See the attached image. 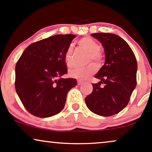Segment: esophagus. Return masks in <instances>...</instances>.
<instances>
[{
	"label": "esophagus",
	"instance_id": "esophagus-1",
	"mask_svg": "<svg viewBox=\"0 0 152 152\" xmlns=\"http://www.w3.org/2000/svg\"><path fill=\"white\" fill-rule=\"evenodd\" d=\"M77 83H78V86L81 85V84L83 83V82L81 81V80H77Z\"/></svg>",
	"mask_w": 152,
	"mask_h": 152
}]
</instances>
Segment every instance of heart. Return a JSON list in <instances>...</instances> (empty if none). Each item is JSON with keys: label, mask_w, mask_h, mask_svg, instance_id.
Instances as JSON below:
<instances>
[{"label": "heart", "mask_w": 152, "mask_h": 152, "mask_svg": "<svg viewBox=\"0 0 152 152\" xmlns=\"http://www.w3.org/2000/svg\"><path fill=\"white\" fill-rule=\"evenodd\" d=\"M78 43L80 48L90 53L88 62H90L93 60L97 65L101 64L102 62V55L99 52L100 47L97 42L90 37H84L80 39L78 41ZM72 55L73 46L69 45L67 48L64 55L65 62L69 67L73 66ZM96 71H97L96 64L91 63L86 66L76 67L74 69H72L69 72V76L71 77L77 78V79L85 80L95 74Z\"/></svg>", "instance_id": "b5f03b06"}]
</instances>
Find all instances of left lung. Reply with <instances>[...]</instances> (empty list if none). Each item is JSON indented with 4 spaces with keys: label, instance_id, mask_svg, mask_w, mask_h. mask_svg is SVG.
I'll use <instances>...</instances> for the list:
<instances>
[{
    "label": "left lung",
    "instance_id": "1",
    "mask_svg": "<svg viewBox=\"0 0 152 152\" xmlns=\"http://www.w3.org/2000/svg\"><path fill=\"white\" fill-rule=\"evenodd\" d=\"M91 36L102 45L105 62L95 76L100 81L93 83V92L85 101L94 114L110 116L122 111L129 102L137 84V60L129 45L120 36L109 33Z\"/></svg>",
    "mask_w": 152,
    "mask_h": 152
}]
</instances>
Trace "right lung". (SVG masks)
Masks as SVG:
<instances>
[{"label": "right lung", "mask_w": 152, "mask_h": 152, "mask_svg": "<svg viewBox=\"0 0 152 152\" xmlns=\"http://www.w3.org/2000/svg\"><path fill=\"white\" fill-rule=\"evenodd\" d=\"M76 35H55L28 45L15 66V90L34 116L48 118L64 109L68 92L77 85L67 74L64 55Z\"/></svg>", "instance_id": "1"}]
</instances>
